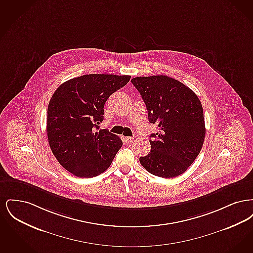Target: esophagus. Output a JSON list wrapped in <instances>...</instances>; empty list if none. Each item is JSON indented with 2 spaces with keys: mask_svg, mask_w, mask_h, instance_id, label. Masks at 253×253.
<instances>
[{
  "mask_svg": "<svg viewBox=\"0 0 253 253\" xmlns=\"http://www.w3.org/2000/svg\"><path fill=\"white\" fill-rule=\"evenodd\" d=\"M124 139H125L126 143H128V144H131L132 141L134 140V138H133V137H132V136H127V137H125Z\"/></svg>",
  "mask_w": 253,
  "mask_h": 253,
  "instance_id": "esophagus-1",
  "label": "esophagus"
}]
</instances>
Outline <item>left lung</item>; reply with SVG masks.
Listing matches in <instances>:
<instances>
[{"label": "left lung", "instance_id": "1", "mask_svg": "<svg viewBox=\"0 0 253 253\" xmlns=\"http://www.w3.org/2000/svg\"><path fill=\"white\" fill-rule=\"evenodd\" d=\"M131 82L144 100L150 123L159 129L151 134V151L139 158L140 164L159 177L180 175L193 164L204 143V114L198 96L168 76L136 77Z\"/></svg>", "mask_w": 253, "mask_h": 253}]
</instances>
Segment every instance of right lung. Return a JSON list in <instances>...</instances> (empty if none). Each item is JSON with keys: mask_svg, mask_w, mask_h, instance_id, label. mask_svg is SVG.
<instances>
[{"mask_svg": "<svg viewBox=\"0 0 253 253\" xmlns=\"http://www.w3.org/2000/svg\"><path fill=\"white\" fill-rule=\"evenodd\" d=\"M130 76L90 74L60 85L49 101L47 138L60 165L78 177H94L111 165L122 146L107 129L98 131L104 104Z\"/></svg>", "mask_w": 253, "mask_h": 253, "instance_id": "1", "label": "right lung"}]
</instances>
